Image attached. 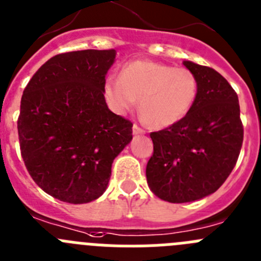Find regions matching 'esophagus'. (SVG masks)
I'll return each instance as SVG.
<instances>
[{
    "instance_id": "1",
    "label": "esophagus",
    "mask_w": 261,
    "mask_h": 261,
    "mask_svg": "<svg viewBox=\"0 0 261 261\" xmlns=\"http://www.w3.org/2000/svg\"><path fill=\"white\" fill-rule=\"evenodd\" d=\"M143 133H145V130H143L142 128H140L137 124H135V125H133V135L138 136V135H143Z\"/></svg>"
}]
</instances>
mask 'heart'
I'll return each mask as SVG.
<instances>
[{"instance_id": "heart-1", "label": "heart", "mask_w": 261, "mask_h": 261, "mask_svg": "<svg viewBox=\"0 0 261 261\" xmlns=\"http://www.w3.org/2000/svg\"><path fill=\"white\" fill-rule=\"evenodd\" d=\"M105 97L116 114L125 115L140 106L143 119L155 128H166L182 120L194 106L199 81L185 67L151 61H135L121 68L120 77L109 76Z\"/></svg>"}]
</instances>
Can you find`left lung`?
Masks as SVG:
<instances>
[{
  "label": "left lung",
  "instance_id": "left-lung-1",
  "mask_svg": "<svg viewBox=\"0 0 261 261\" xmlns=\"http://www.w3.org/2000/svg\"><path fill=\"white\" fill-rule=\"evenodd\" d=\"M199 93L182 120L150 135L154 154L146 167L150 190L160 199L186 203L212 194L228 178L243 141L238 95L210 67L191 61Z\"/></svg>",
  "mask_w": 261,
  "mask_h": 261
}]
</instances>
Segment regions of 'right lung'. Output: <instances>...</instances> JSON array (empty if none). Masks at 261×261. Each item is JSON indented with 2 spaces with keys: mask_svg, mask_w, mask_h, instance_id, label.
<instances>
[{
  "mask_svg": "<svg viewBox=\"0 0 261 261\" xmlns=\"http://www.w3.org/2000/svg\"><path fill=\"white\" fill-rule=\"evenodd\" d=\"M116 50L53 57L25 87L18 135L21 158L45 193L83 204L101 197L133 124L107 107L105 81Z\"/></svg>",
  "mask_w": 261,
  "mask_h": 261,
  "instance_id": "1",
  "label": "right lung"
}]
</instances>
